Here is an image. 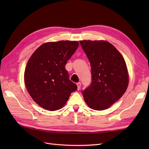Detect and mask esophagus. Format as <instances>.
I'll use <instances>...</instances> for the list:
<instances>
[{
    "instance_id": "obj_1",
    "label": "esophagus",
    "mask_w": 149,
    "mask_h": 149,
    "mask_svg": "<svg viewBox=\"0 0 149 149\" xmlns=\"http://www.w3.org/2000/svg\"><path fill=\"white\" fill-rule=\"evenodd\" d=\"M77 90H80V88H81V82H79V83H77Z\"/></svg>"
}]
</instances>
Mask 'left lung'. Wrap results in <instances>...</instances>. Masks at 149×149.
<instances>
[{
	"label": "left lung",
	"instance_id": "8db88e82",
	"mask_svg": "<svg viewBox=\"0 0 149 149\" xmlns=\"http://www.w3.org/2000/svg\"><path fill=\"white\" fill-rule=\"evenodd\" d=\"M91 65V82L82 91L85 102L94 110H104L121 98L128 86L124 59L106 41L79 42Z\"/></svg>",
	"mask_w": 149,
	"mask_h": 149
}]
</instances>
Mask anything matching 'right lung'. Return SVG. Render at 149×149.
<instances>
[{"instance_id": "1", "label": "right lung", "mask_w": 149, "mask_h": 149, "mask_svg": "<svg viewBox=\"0 0 149 149\" xmlns=\"http://www.w3.org/2000/svg\"><path fill=\"white\" fill-rule=\"evenodd\" d=\"M78 46L75 41L45 43L29 58L25 70V84L34 102L43 108L61 109L71 93L77 89L70 80L65 65Z\"/></svg>"}]
</instances>
